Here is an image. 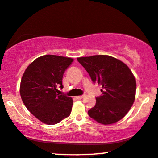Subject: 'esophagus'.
Wrapping results in <instances>:
<instances>
[{"instance_id": "obj_1", "label": "esophagus", "mask_w": 158, "mask_h": 158, "mask_svg": "<svg viewBox=\"0 0 158 158\" xmlns=\"http://www.w3.org/2000/svg\"><path fill=\"white\" fill-rule=\"evenodd\" d=\"M85 95L84 94V95H80V96H76V98L77 99H82L83 98H85Z\"/></svg>"}]
</instances>
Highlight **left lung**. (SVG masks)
<instances>
[{"mask_svg":"<svg viewBox=\"0 0 158 158\" xmlns=\"http://www.w3.org/2000/svg\"><path fill=\"white\" fill-rule=\"evenodd\" d=\"M77 60L89 73L92 80L102 86V94L88 114L98 123L113 124L131 109L136 96L135 77L130 69L117 58L106 55L79 57Z\"/></svg>","mask_w":158,"mask_h":158,"instance_id":"obj_1","label":"left lung"}]
</instances>
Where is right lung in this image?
<instances>
[{"label": "right lung", "mask_w": 158, "mask_h": 158, "mask_svg": "<svg viewBox=\"0 0 158 158\" xmlns=\"http://www.w3.org/2000/svg\"><path fill=\"white\" fill-rule=\"evenodd\" d=\"M71 58L45 55L27 66L20 84V95L34 116L48 125H54L69 117L73 106L71 97L60 95L62 79L72 64Z\"/></svg>", "instance_id": "add662e5"}]
</instances>
